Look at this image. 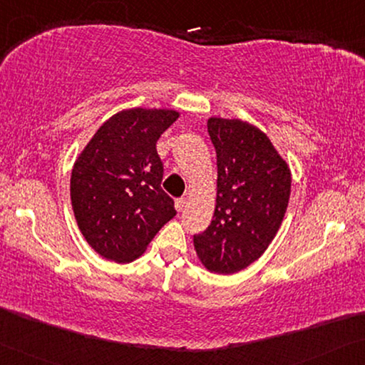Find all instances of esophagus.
I'll list each match as a JSON object with an SVG mask.
<instances>
[{
    "label": "esophagus",
    "instance_id": "34e87169",
    "mask_svg": "<svg viewBox=\"0 0 365 365\" xmlns=\"http://www.w3.org/2000/svg\"><path fill=\"white\" fill-rule=\"evenodd\" d=\"M175 205H176L178 212H182L184 209H186V199H178Z\"/></svg>",
    "mask_w": 365,
    "mask_h": 365
}]
</instances>
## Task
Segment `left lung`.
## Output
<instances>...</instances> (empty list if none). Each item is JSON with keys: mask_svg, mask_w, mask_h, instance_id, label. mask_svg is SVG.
<instances>
[{"mask_svg": "<svg viewBox=\"0 0 365 365\" xmlns=\"http://www.w3.org/2000/svg\"><path fill=\"white\" fill-rule=\"evenodd\" d=\"M217 153V200L210 225L194 235L209 271L235 274L264 253L284 220L290 170L259 128L238 119L207 122Z\"/></svg>", "mask_w": 365, "mask_h": 365, "instance_id": "8db88e82", "label": "left lung"}]
</instances>
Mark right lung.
<instances>
[{
	"label": "right lung",
	"mask_w": 365,
	"mask_h": 365,
	"mask_svg": "<svg viewBox=\"0 0 365 365\" xmlns=\"http://www.w3.org/2000/svg\"><path fill=\"white\" fill-rule=\"evenodd\" d=\"M179 117L168 109H128L112 115L78 156L71 205L83 237L106 259L130 262L176 215L161 189L156 142Z\"/></svg>",
	"instance_id": "obj_1"
}]
</instances>
